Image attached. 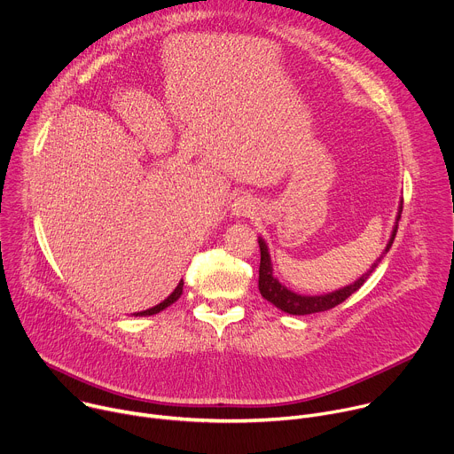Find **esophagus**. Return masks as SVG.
Wrapping results in <instances>:
<instances>
[{"label":"esophagus","mask_w":454,"mask_h":454,"mask_svg":"<svg viewBox=\"0 0 454 454\" xmlns=\"http://www.w3.org/2000/svg\"><path fill=\"white\" fill-rule=\"evenodd\" d=\"M256 212V201L249 196H240L231 205V214L237 217H249Z\"/></svg>","instance_id":"esophagus-1"}]
</instances>
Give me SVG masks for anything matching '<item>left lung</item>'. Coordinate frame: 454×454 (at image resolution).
I'll return each mask as SVG.
<instances>
[{
  "instance_id": "1",
  "label": "left lung",
  "mask_w": 454,
  "mask_h": 454,
  "mask_svg": "<svg viewBox=\"0 0 454 454\" xmlns=\"http://www.w3.org/2000/svg\"><path fill=\"white\" fill-rule=\"evenodd\" d=\"M403 214V201L399 203V210H397V217H395V224L390 235V240H387L384 251L379 254L377 261L370 266V270L366 273H363L354 284L345 286L338 291L327 293V294H298L291 289H287L273 273V262H271V254H270V247L266 244V240L262 237H258V246H261V268H258V291L261 294L271 301L275 307H278L280 310L287 312V314H294V316H303V314H312V312H321V310H329L336 305H340L341 301H345L350 294H354L364 282L366 278L373 273V270L379 266V262L384 258V254L390 251L394 239L397 235V226H399V219Z\"/></svg>"
}]
</instances>
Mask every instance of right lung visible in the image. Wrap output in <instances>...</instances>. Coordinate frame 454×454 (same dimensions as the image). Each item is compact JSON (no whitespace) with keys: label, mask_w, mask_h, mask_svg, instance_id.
<instances>
[{"label":"right lung","mask_w":454,"mask_h":454,"mask_svg":"<svg viewBox=\"0 0 454 454\" xmlns=\"http://www.w3.org/2000/svg\"><path fill=\"white\" fill-rule=\"evenodd\" d=\"M183 294V280L177 284V287L170 293V296H167L161 303H158V305H154V307H151V309H147V310H142V312H135L133 316H153V314H158V312H161L163 309H167L168 305H172L174 301H177L179 300V296Z\"/></svg>","instance_id":"add662e5"}]
</instances>
